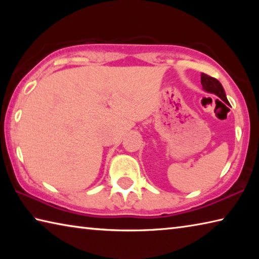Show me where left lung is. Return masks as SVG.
Segmentation results:
<instances>
[{"label": "left lung", "mask_w": 259, "mask_h": 259, "mask_svg": "<svg viewBox=\"0 0 259 259\" xmlns=\"http://www.w3.org/2000/svg\"><path fill=\"white\" fill-rule=\"evenodd\" d=\"M201 84H202L203 89L205 91L214 94L216 96H218V97L222 100H224L225 103H229V100H227V98H226L225 91H224V89H223L221 82H219L217 78L209 76V75H207V74H202V75H201Z\"/></svg>", "instance_id": "8db88e82"}]
</instances>
